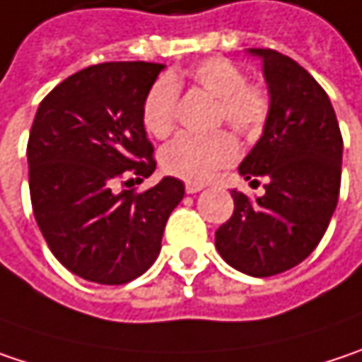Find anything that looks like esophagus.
<instances>
[{
	"mask_svg": "<svg viewBox=\"0 0 362 362\" xmlns=\"http://www.w3.org/2000/svg\"><path fill=\"white\" fill-rule=\"evenodd\" d=\"M202 189H204L202 183H187V185H185V192H187V194H197V192H202Z\"/></svg>",
	"mask_w": 362,
	"mask_h": 362,
	"instance_id": "esophagus-1",
	"label": "esophagus"
}]
</instances>
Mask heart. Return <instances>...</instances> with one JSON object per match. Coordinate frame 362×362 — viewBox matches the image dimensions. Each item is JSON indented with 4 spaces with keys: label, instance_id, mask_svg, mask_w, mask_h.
Segmentation results:
<instances>
[{
    "label": "heart",
    "instance_id": "heart-1",
    "mask_svg": "<svg viewBox=\"0 0 362 362\" xmlns=\"http://www.w3.org/2000/svg\"><path fill=\"white\" fill-rule=\"evenodd\" d=\"M197 88L218 98L216 119L226 121L235 132L255 136L264 129L270 117V94L259 84L247 82L245 71L230 59L208 57L189 71ZM179 84L170 76L158 78L146 94L142 105V123L154 138H167L177 123ZM239 158V144L228 132L212 136L181 134L160 152L163 168L189 183H204L220 168Z\"/></svg>",
    "mask_w": 362,
    "mask_h": 362
}]
</instances>
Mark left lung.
Returning <instances> with one entry per match:
<instances>
[{
    "label": "left lung",
    "mask_w": 362,
    "mask_h": 362,
    "mask_svg": "<svg viewBox=\"0 0 362 362\" xmlns=\"http://www.w3.org/2000/svg\"><path fill=\"white\" fill-rule=\"evenodd\" d=\"M249 53L264 62L270 117L239 173L268 183L253 202L230 192L235 212L216 230V249L235 270L266 278L298 266L322 241L340 194L342 134L305 67L274 49Z\"/></svg>",
    "instance_id": "obj_1"
}]
</instances>
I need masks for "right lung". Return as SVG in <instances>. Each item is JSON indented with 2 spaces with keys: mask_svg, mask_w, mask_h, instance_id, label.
Segmentation results:
<instances>
[{
  "mask_svg": "<svg viewBox=\"0 0 362 362\" xmlns=\"http://www.w3.org/2000/svg\"><path fill=\"white\" fill-rule=\"evenodd\" d=\"M163 69L148 62L90 65L49 92L33 121V212L53 255L84 280L125 284L142 276L185 195L175 177L142 194L113 192L117 179L142 181L156 168L142 105Z\"/></svg>",
  "mask_w": 362,
  "mask_h": 362,
  "instance_id": "obj_1",
  "label": "right lung"
}]
</instances>
